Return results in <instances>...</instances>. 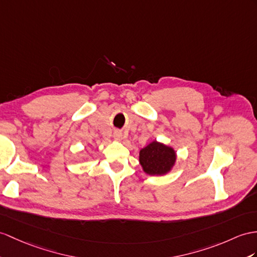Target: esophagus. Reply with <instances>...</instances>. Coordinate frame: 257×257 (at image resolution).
I'll list each match as a JSON object with an SVG mask.
<instances>
[{
	"label": "esophagus",
	"mask_w": 257,
	"mask_h": 257,
	"mask_svg": "<svg viewBox=\"0 0 257 257\" xmlns=\"http://www.w3.org/2000/svg\"><path fill=\"white\" fill-rule=\"evenodd\" d=\"M114 139L115 140H121L122 139V133L118 132V131H116V132H114Z\"/></svg>",
	"instance_id": "34e87169"
}]
</instances>
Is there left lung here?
<instances>
[{
  "mask_svg": "<svg viewBox=\"0 0 257 257\" xmlns=\"http://www.w3.org/2000/svg\"><path fill=\"white\" fill-rule=\"evenodd\" d=\"M176 153L171 147L165 146L157 142L150 143L140 152V162L147 174H165L174 165Z\"/></svg>",
  "mask_w": 257,
  "mask_h": 257,
  "instance_id": "left-lung-1",
  "label": "left lung"
}]
</instances>
